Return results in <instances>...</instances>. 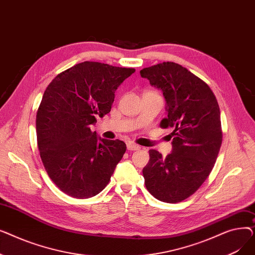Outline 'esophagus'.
Listing matches in <instances>:
<instances>
[{
    "label": "esophagus",
    "mask_w": 255,
    "mask_h": 255,
    "mask_svg": "<svg viewBox=\"0 0 255 255\" xmlns=\"http://www.w3.org/2000/svg\"><path fill=\"white\" fill-rule=\"evenodd\" d=\"M127 149L129 151H138L140 149V145H138L134 142H128L127 143Z\"/></svg>",
    "instance_id": "34e87169"
}]
</instances>
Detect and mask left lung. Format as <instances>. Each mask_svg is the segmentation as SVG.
I'll return each instance as SVG.
<instances>
[{
    "instance_id": "1",
    "label": "left lung",
    "mask_w": 255,
    "mask_h": 255,
    "mask_svg": "<svg viewBox=\"0 0 255 255\" xmlns=\"http://www.w3.org/2000/svg\"><path fill=\"white\" fill-rule=\"evenodd\" d=\"M140 75L163 92L167 117L160 127L172 129L170 154L149 151L144 185L158 200L180 203L198 190L216 162L222 143L219 105L204 80L177 63L143 68Z\"/></svg>"
}]
</instances>
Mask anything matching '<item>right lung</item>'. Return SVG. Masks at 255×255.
Listing matches in <instances>:
<instances>
[{"mask_svg":"<svg viewBox=\"0 0 255 255\" xmlns=\"http://www.w3.org/2000/svg\"><path fill=\"white\" fill-rule=\"evenodd\" d=\"M134 71L86 61L47 86L36 115L37 144L48 177L67 195L89 198L110 183L126 143L98 139L90 126L111 112L115 91Z\"/></svg>","mask_w":255,"mask_h":255,"instance_id":"right-lung-1","label":"right lung"}]
</instances>
